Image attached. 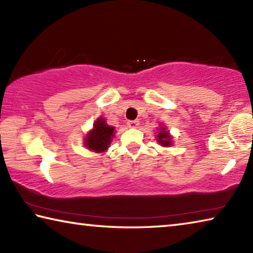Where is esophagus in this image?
Masks as SVG:
<instances>
[{
    "mask_svg": "<svg viewBox=\"0 0 253 253\" xmlns=\"http://www.w3.org/2000/svg\"><path fill=\"white\" fill-rule=\"evenodd\" d=\"M138 121H129L127 123V125H128V127H130V128H136L137 126H138Z\"/></svg>",
    "mask_w": 253,
    "mask_h": 253,
    "instance_id": "esophagus-1",
    "label": "esophagus"
}]
</instances>
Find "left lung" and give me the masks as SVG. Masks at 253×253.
Masks as SVG:
<instances>
[{
    "mask_svg": "<svg viewBox=\"0 0 253 253\" xmlns=\"http://www.w3.org/2000/svg\"><path fill=\"white\" fill-rule=\"evenodd\" d=\"M172 136L169 135V131L166 130L165 127L160 128V132L157 134V143L164 147H169L172 145Z\"/></svg>",
    "mask_w": 253,
    "mask_h": 253,
    "instance_id": "1",
    "label": "left lung"
}]
</instances>
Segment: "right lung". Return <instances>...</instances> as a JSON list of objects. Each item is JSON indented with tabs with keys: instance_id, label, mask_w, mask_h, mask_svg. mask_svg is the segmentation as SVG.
<instances>
[{
	"instance_id": "right-lung-1",
	"label": "right lung",
	"mask_w": 253,
	"mask_h": 253,
	"mask_svg": "<svg viewBox=\"0 0 253 253\" xmlns=\"http://www.w3.org/2000/svg\"><path fill=\"white\" fill-rule=\"evenodd\" d=\"M115 128L108 126L104 118L99 117L93 124V128L85 137L84 145L88 149L96 153L105 152L109 147L111 138L114 137Z\"/></svg>"
}]
</instances>
